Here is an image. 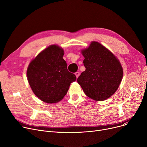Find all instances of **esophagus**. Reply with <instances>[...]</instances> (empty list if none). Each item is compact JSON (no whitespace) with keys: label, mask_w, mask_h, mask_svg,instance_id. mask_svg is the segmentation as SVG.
Listing matches in <instances>:
<instances>
[{"label":"esophagus","mask_w":147,"mask_h":147,"mask_svg":"<svg viewBox=\"0 0 147 147\" xmlns=\"http://www.w3.org/2000/svg\"><path fill=\"white\" fill-rule=\"evenodd\" d=\"M75 75L76 76V78H79V76H80V73H79V72H78V71H77L76 73H75Z\"/></svg>","instance_id":"1"}]
</instances>
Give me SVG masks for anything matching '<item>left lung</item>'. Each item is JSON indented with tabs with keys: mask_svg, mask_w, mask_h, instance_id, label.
Segmentation results:
<instances>
[{
	"mask_svg": "<svg viewBox=\"0 0 147 147\" xmlns=\"http://www.w3.org/2000/svg\"><path fill=\"white\" fill-rule=\"evenodd\" d=\"M86 70L78 82L84 94L95 101H104L113 95L123 78V68L119 61L104 46L92 42L82 51Z\"/></svg>",
	"mask_w": 147,
	"mask_h": 147,
	"instance_id": "1",
	"label": "left lung"
}]
</instances>
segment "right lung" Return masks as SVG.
<instances>
[{"label":"right lung","instance_id":"1","mask_svg":"<svg viewBox=\"0 0 147 147\" xmlns=\"http://www.w3.org/2000/svg\"><path fill=\"white\" fill-rule=\"evenodd\" d=\"M64 51L57 45L43 50L28 65L27 79L34 94L48 104L56 103L67 93L76 76L69 72Z\"/></svg>","mask_w":147,"mask_h":147}]
</instances>
